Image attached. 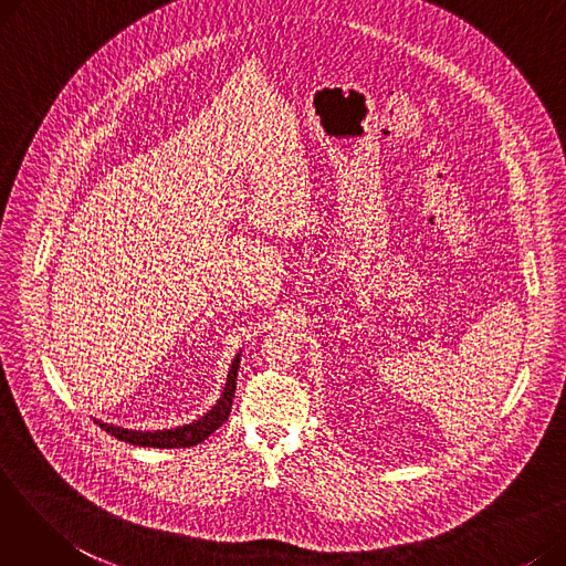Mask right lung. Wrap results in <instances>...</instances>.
Returning <instances> with one entry per match:
<instances>
[{
    "instance_id": "right-lung-1",
    "label": "right lung",
    "mask_w": 566,
    "mask_h": 566,
    "mask_svg": "<svg viewBox=\"0 0 566 566\" xmlns=\"http://www.w3.org/2000/svg\"><path fill=\"white\" fill-rule=\"evenodd\" d=\"M238 363L241 360H233L229 378H227V388L222 399L218 401V406L206 412L201 420L186 424L181 429H165V431H128L122 427H114V424H101L103 431H107L109 436H114L116 440H124L130 444H139V448H160V450H171V448H192V444H199L201 440H206L211 436L216 429H220L229 412H231V401H233V392H235V376H238Z\"/></svg>"
}]
</instances>
